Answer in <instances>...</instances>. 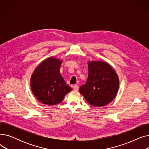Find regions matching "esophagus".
Here are the masks:
<instances>
[{"label": "esophagus", "mask_w": 149, "mask_h": 149, "mask_svg": "<svg viewBox=\"0 0 149 149\" xmlns=\"http://www.w3.org/2000/svg\"><path fill=\"white\" fill-rule=\"evenodd\" d=\"M73 88H74V89L75 91H78V89H79V86H78L77 84H75V85H74V86H73Z\"/></svg>", "instance_id": "obj_1"}]
</instances>
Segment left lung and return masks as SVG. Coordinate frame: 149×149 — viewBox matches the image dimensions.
<instances>
[{
    "mask_svg": "<svg viewBox=\"0 0 149 149\" xmlns=\"http://www.w3.org/2000/svg\"><path fill=\"white\" fill-rule=\"evenodd\" d=\"M88 77L79 91L93 106H104L116 97L119 79L112 66L103 61L88 62Z\"/></svg>",
    "mask_w": 149,
    "mask_h": 149,
    "instance_id": "1",
    "label": "left lung"
}]
</instances>
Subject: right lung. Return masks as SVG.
Returning a JSON list of instances; mask_svg holds the SVG:
<instances>
[{
  "mask_svg": "<svg viewBox=\"0 0 149 149\" xmlns=\"http://www.w3.org/2000/svg\"><path fill=\"white\" fill-rule=\"evenodd\" d=\"M61 63L62 61L56 58H47L36 69L31 76V90L43 104L49 106L58 104L66 93L72 90L60 74Z\"/></svg>",
  "mask_w": 149,
  "mask_h": 149,
  "instance_id": "right-lung-1",
  "label": "right lung"
}]
</instances>
